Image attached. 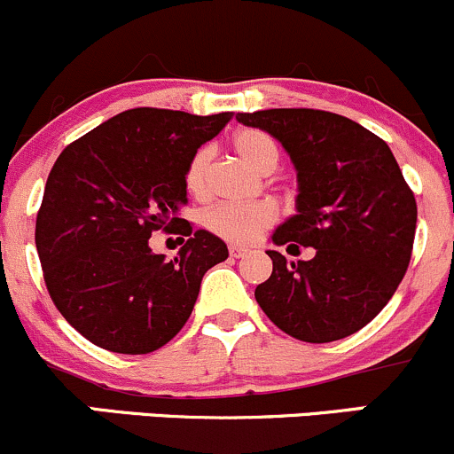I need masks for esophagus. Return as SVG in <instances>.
<instances>
[{"label": "esophagus", "mask_w": 454, "mask_h": 454, "mask_svg": "<svg viewBox=\"0 0 454 454\" xmlns=\"http://www.w3.org/2000/svg\"><path fill=\"white\" fill-rule=\"evenodd\" d=\"M228 252H231V256H235V259H243V256H246L250 250L243 246H231L228 247Z\"/></svg>", "instance_id": "1"}]
</instances>
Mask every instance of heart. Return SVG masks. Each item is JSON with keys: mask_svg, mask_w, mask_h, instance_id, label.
<instances>
[{"mask_svg": "<svg viewBox=\"0 0 454 454\" xmlns=\"http://www.w3.org/2000/svg\"><path fill=\"white\" fill-rule=\"evenodd\" d=\"M232 150L246 165L259 174H271L280 163V147L270 135L256 128L237 132L232 137ZM211 147L193 152L184 167V189L191 198L204 200L208 195V171H211ZM278 219V208L267 200L250 204H219L204 217V226L213 235L232 243H252L265 228Z\"/></svg>", "mask_w": 454, "mask_h": 454, "instance_id": "obj_1", "label": "heart"}]
</instances>
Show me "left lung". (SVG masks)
Returning <instances> with one entry per match:
<instances>
[{
    "instance_id": "obj_1",
    "label": "left lung",
    "mask_w": 454,
    "mask_h": 454,
    "mask_svg": "<svg viewBox=\"0 0 454 454\" xmlns=\"http://www.w3.org/2000/svg\"><path fill=\"white\" fill-rule=\"evenodd\" d=\"M283 143L298 169V215L271 241L315 247L287 263L267 250L271 276L254 291L280 331L309 343L355 335L398 289L416 237V195L389 145L352 119L315 108L239 113Z\"/></svg>"
}]
</instances>
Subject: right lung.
Segmentation results:
<instances>
[{
  "mask_svg": "<svg viewBox=\"0 0 454 454\" xmlns=\"http://www.w3.org/2000/svg\"><path fill=\"white\" fill-rule=\"evenodd\" d=\"M231 119L132 108L56 159L35 241L51 302L90 343L119 355L163 348L187 324L202 276L228 259L226 243L193 231L180 208L189 159ZM156 230L188 237L174 262L149 250Z\"/></svg>",
  "mask_w": 454,
  "mask_h": 454,
  "instance_id": "obj_1",
  "label": "right lung"
}]
</instances>
